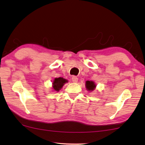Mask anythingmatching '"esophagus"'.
<instances>
[{
  "instance_id": "esophagus-1",
  "label": "esophagus",
  "mask_w": 145,
  "mask_h": 145,
  "mask_svg": "<svg viewBox=\"0 0 145 145\" xmlns=\"http://www.w3.org/2000/svg\"><path fill=\"white\" fill-rule=\"evenodd\" d=\"M72 79L73 82H74V83L77 82V81H78V78H77V77H76V76H73L72 78Z\"/></svg>"
}]
</instances>
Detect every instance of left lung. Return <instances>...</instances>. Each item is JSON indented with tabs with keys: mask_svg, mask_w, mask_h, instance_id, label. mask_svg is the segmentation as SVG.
Instances as JSON below:
<instances>
[{
	"mask_svg": "<svg viewBox=\"0 0 145 145\" xmlns=\"http://www.w3.org/2000/svg\"><path fill=\"white\" fill-rule=\"evenodd\" d=\"M96 84L93 81L87 80L86 82V88L88 91H93L96 89Z\"/></svg>",
	"mask_w": 145,
	"mask_h": 145,
	"instance_id": "8db88e82",
	"label": "left lung"
}]
</instances>
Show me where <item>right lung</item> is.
Instances as JSON below:
<instances>
[{
    "label": "right lung",
    "instance_id": "add662e5",
    "mask_svg": "<svg viewBox=\"0 0 145 145\" xmlns=\"http://www.w3.org/2000/svg\"><path fill=\"white\" fill-rule=\"evenodd\" d=\"M67 82L68 80L63 77L55 78L52 81V89L54 91L58 92L65 85V84Z\"/></svg>",
    "mask_w": 145,
    "mask_h": 145
}]
</instances>
